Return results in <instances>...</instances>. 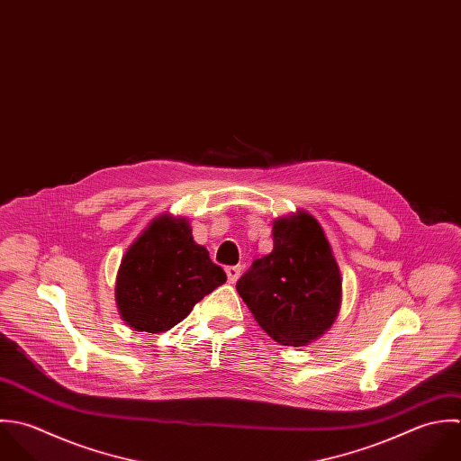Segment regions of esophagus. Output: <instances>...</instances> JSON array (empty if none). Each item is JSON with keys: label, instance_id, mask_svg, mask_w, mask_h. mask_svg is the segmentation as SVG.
Wrapping results in <instances>:
<instances>
[{"label": "esophagus", "instance_id": "obj_1", "mask_svg": "<svg viewBox=\"0 0 461 461\" xmlns=\"http://www.w3.org/2000/svg\"><path fill=\"white\" fill-rule=\"evenodd\" d=\"M225 274H227V281H229L230 285H234V283L240 279V276H241V267H240V265H236V267H227V268H225Z\"/></svg>", "mask_w": 461, "mask_h": 461}]
</instances>
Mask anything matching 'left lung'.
<instances>
[{"instance_id": "obj_1", "label": "left lung", "mask_w": 461, "mask_h": 461, "mask_svg": "<svg viewBox=\"0 0 461 461\" xmlns=\"http://www.w3.org/2000/svg\"><path fill=\"white\" fill-rule=\"evenodd\" d=\"M274 250L256 259L236 290L261 329L281 345L325 334L341 307V274L321 225L307 211L274 221Z\"/></svg>"}]
</instances>
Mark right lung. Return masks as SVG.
<instances>
[{"label":"right lung","instance_id":"obj_1","mask_svg":"<svg viewBox=\"0 0 461 461\" xmlns=\"http://www.w3.org/2000/svg\"><path fill=\"white\" fill-rule=\"evenodd\" d=\"M227 281L185 218L164 212L127 249L116 276V306L140 332H164Z\"/></svg>","mask_w":461,"mask_h":461}]
</instances>
